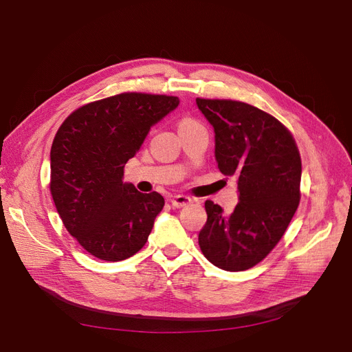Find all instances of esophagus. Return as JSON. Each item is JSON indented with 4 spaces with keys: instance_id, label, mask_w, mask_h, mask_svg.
Here are the masks:
<instances>
[{
    "instance_id": "esophagus-1",
    "label": "esophagus",
    "mask_w": 352,
    "mask_h": 352,
    "mask_svg": "<svg viewBox=\"0 0 352 352\" xmlns=\"http://www.w3.org/2000/svg\"><path fill=\"white\" fill-rule=\"evenodd\" d=\"M190 202H192V199L186 195H175L170 198V204H172L175 208H182V207L190 204Z\"/></svg>"
}]
</instances>
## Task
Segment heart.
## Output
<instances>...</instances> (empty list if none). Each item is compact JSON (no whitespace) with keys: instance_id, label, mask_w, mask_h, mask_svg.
Segmentation results:
<instances>
[{"instance_id":"1","label":"heart","mask_w":352,"mask_h":352,"mask_svg":"<svg viewBox=\"0 0 352 352\" xmlns=\"http://www.w3.org/2000/svg\"><path fill=\"white\" fill-rule=\"evenodd\" d=\"M177 127H179V132L182 131H190V129H197V127H202L199 124L198 120H195L194 117H189V116H184L182 119L179 120L177 123Z\"/></svg>"}]
</instances>
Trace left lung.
<instances>
[{
    "instance_id": "left-lung-1",
    "label": "left lung",
    "mask_w": 352,
    "mask_h": 352,
    "mask_svg": "<svg viewBox=\"0 0 352 352\" xmlns=\"http://www.w3.org/2000/svg\"><path fill=\"white\" fill-rule=\"evenodd\" d=\"M197 105L214 127L219 170L238 177L239 192L230 214L206 201L199 248L219 269L248 270L278 245L300 204V151L291 132L254 105L204 98Z\"/></svg>"
}]
</instances>
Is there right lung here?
I'll use <instances>...</instances> for the list:
<instances>
[{"mask_svg":"<svg viewBox=\"0 0 352 352\" xmlns=\"http://www.w3.org/2000/svg\"><path fill=\"white\" fill-rule=\"evenodd\" d=\"M177 97L123 92L74 110L51 146L50 190L63 225L83 250L105 261L140 251L164 207L158 192L123 182L127 160Z\"/></svg>","mask_w":352,"mask_h":352,"instance_id":"add662e5","label":"right lung"}]
</instances>
